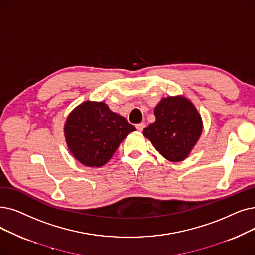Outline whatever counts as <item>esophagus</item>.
Listing matches in <instances>:
<instances>
[{
	"mask_svg": "<svg viewBox=\"0 0 255 255\" xmlns=\"http://www.w3.org/2000/svg\"><path fill=\"white\" fill-rule=\"evenodd\" d=\"M145 127H146V124H145V123H139V124L136 125V129H137L138 131H142L143 128H145Z\"/></svg>",
	"mask_w": 255,
	"mask_h": 255,
	"instance_id": "1",
	"label": "esophagus"
}]
</instances>
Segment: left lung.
Masks as SVG:
<instances>
[{
  "label": "left lung",
  "instance_id": "1",
  "mask_svg": "<svg viewBox=\"0 0 255 255\" xmlns=\"http://www.w3.org/2000/svg\"><path fill=\"white\" fill-rule=\"evenodd\" d=\"M156 120L142 133L162 156L173 162L185 159L200 137L202 119L183 96L162 98L154 108Z\"/></svg>",
  "mask_w": 255,
  "mask_h": 255
}]
</instances>
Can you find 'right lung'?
Listing matches in <instances>:
<instances>
[{"instance_id":"add662e5","label":"right lung","mask_w":255,"mask_h":255,"mask_svg":"<svg viewBox=\"0 0 255 255\" xmlns=\"http://www.w3.org/2000/svg\"><path fill=\"white\" fill-rule=\"evenodd\" d=\"M136 128L104 102L85 101L66 118L64 136L73 156L86 167H102Z\"/></svg>"}]
</instances>
